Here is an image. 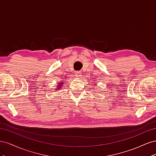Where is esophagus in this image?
Returning <instances> with one entry per match:
<instances>
[{
	"instance_id": "34e87169",
	"label": "esophagus",
	"mask_w": 156,
	"mask_h": 156,
	"mask_svg": "<svg viewBox=\"0 0 156 156\" xmlns=\"http://www.w3.org/2000/svg\"><path fill=\"white\" fill-rule=\"evenodd\" d=\"M75 76L77 77H80L81 76V72H76L75 73Z\"/></svg>"
}]
</instances>
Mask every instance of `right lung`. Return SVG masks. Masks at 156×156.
Here are the masks:
<instances>
[{"label": "right lung", "instance_id": "1", "mask_svg": "<svg viewBox=\"0 0 156 156\" xmlns=\"http://www.w3.org/2000/svg\"><path fill=\"white\" fill-rule=\"evenodd\" d=\"M62 81H60V83H58V85H57V88H56V90H58V89H60V88H62Z\"/></svg>", "mask_w": 156, "mask_h": 156}]
</instances>
